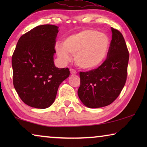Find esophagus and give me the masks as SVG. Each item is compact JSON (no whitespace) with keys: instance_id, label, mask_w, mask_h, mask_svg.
I'll return each mask as SVG.
<instances>
[{"instance_id":"obj_1","label":"esophagus","mask_w":147,"mask_h":147,"mask_svg":"<svg viewBox=\"0 0 147 147\" xmlns=\"http://www.w3.org/2000/svg\"><path fill=\"white\" fill-rule=\"evenodd\" d=\"M70 72H71V74H76L77 73V72L73 69H70Z\"/></svg>"}]
</instances>
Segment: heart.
Masks as SVG:
<instances>
[{
    "mask_svg": "<svg viewBox=\"0 0 147 147\" xmlns=\"http://www.w3.org/2000/svg\"><path fill=\"white\" fill-rule=\"evenodd\" d=\"M110 42L106 34L94 29H85L66 38L63 44H56L59 59L64 63L75 56L76 64L82 69L90 70L98 67L108 56Z\"/></svg>",
    "mask_w": 147,
    "mask_h": 147,
    "instance_id": "obj_1",
    "label": "heart"
}]
</instances>
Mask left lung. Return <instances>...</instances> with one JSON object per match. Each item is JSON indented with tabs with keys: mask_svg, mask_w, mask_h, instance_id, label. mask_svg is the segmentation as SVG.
Returning <instances> with one entry per match:
<instances>
[{
	"mask_svg": "<svg viewBox=\"0 0 147 147\" xmlns=\"http://www.w3.org/2000/svg\"><path fill=\"white\" fill-rule=\"evenodd\" d=\"M111 41L107 58L98 68L80 72L79 98L89 108L108 106L118 97L127 77L129 53L123 35L111 28Z\"/></svg>",
	"mask_w": 147,
	"mask_h": 147,
	"instance_id": "obj_1",
	"label": "left lung"
}]
</instances>
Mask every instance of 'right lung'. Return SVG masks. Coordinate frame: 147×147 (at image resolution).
I'll use <instances>...</instances> for the list:
<instances>
[{"instance_id":"obj_1","label":"right lung","mask_w":147,"mask_h":147,"mask_svg":"<svg viewBox=\"0 0 147 147\" xmlns=\"http://www.w3.org/2000/svg\"><path fill=\"white\" fill-rule=\"evenodd\" d=\"M58 27H35L19 38L12 56L13 86L23 102L35 108H49L55 100L61 83L67 78L68 68L54 62Z\"/></svg>"}]
</instances>
